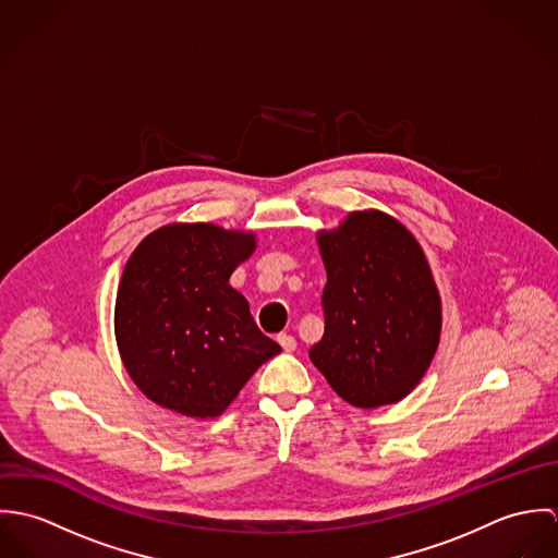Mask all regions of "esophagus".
I'll list each match as a JSON object with an SVG mask.
<instances>
[{
  "mask_svg": "<svg viewBox=\"0 0 558 558\" xmlns=\"http://www.w3.org/2000/svg\"><path fill=\"white\" fill-rule=\"evenodd\" d=\"M277 341H279V345H281L286 352H294V350H296V339H294L292 335H288V332L277 335Z\"/></svg>",
  "mask_w": 558,
  "mask_h": 558,
  "instance_id": "1",
  "label": "esophagus"
}]
</instances>
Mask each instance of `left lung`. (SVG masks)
<instances>
[{"mask_svg":"<svg viewBox=\"0 0 558 558\" xmlns=\"http://www.w3.org/2000/svg\"><path fill=\"white\" fill-rule=\"evenodd\" d=\"M324 335L312 363L339 398L378 408L405 398L440 339V296L414 236L389 215L352 213L319 232Z\"/></svg>","mask_w":558,"mask_h":558,"instance_id":"obj_1","label":"left lung"}]
</instances>
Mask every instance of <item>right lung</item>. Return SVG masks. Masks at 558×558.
<instances>
[{"label": "right lung", "mask_w": 558, "mask_h": 558, "mask_svg": "<svg viewBox=\"0 0 558 558\" xmlns=\"http://www.w3.org/2000/svg\"><path fill=\"white\" fill-rule=\"evenodd\" d=\"M255 248L248 232L173 223L135 248L116 299L124 367L146 398L186 416H219L281 352L230 286Z\"/></svg>", "instance_id": "add662e5"}]
</instances>
